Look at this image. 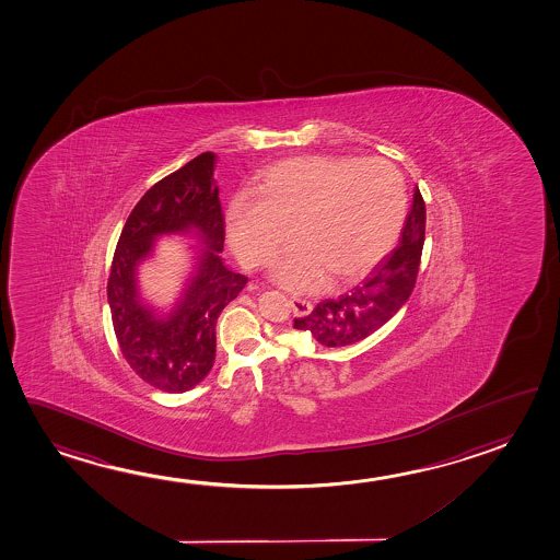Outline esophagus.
<instances>
[{
	"mask_svg": "<svg viewBox=\"0 0 560 560\" xmlns=\"http://www.w3.org/2000/svg\"><path fill=\"white\" fill-rule=\"evenodd\" d=\"M291 308L296 316H308L312 312V304L303 299H291Z\"/></svg>",
	"mask_w": 560,
	"mask_h": 560,
	"instance_id": "esophagus-1",
	"label": "esophagus"
}]
</instances>
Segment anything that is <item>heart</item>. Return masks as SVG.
Segmentation results:
<instances>
[{
	"mask_svg": "<svg viewBox=\"0 0 560 560\" xmlns=\"http://www.w3.org/2000/svg\"><path fill=\"white\" fill-rule=\"evenodd\" d=\"M404 219L406 187L390 162L303 156L273 165L256 197L230 202L226 232L248 267L269 266L294 234L299 244L279 259L273 279L314 293L331 273L338 281L368 276L395 248Z\"/></svg>",
	"mask_w": 560,
	"mask_h": 560,
	"instance_id": "obj_1",
	"label": "heart"
}]
</instances>
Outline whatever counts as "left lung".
<instances>
[{
    "label": "left lung",
    "mask_w": 560,
    "mask_h": 560,
    "mask_svg": "<svg viewBox=\"0 0 560 560\" xmlns=\"http://www.w3.org/2000/svg\"><path fill=\"white\" fill-rule=\"evenodd\" d=\"M400 244L365 277L338 299H328L303 318H294L296 330L308 331L324 348H346L381 330L402 308L412 294L423 238H425V202L413 189L410 212L400 232Z\"/></svg>",
    "instance_id": "obj_1"
}]
</instances>
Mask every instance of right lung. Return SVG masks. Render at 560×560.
Returning a JSON list of instances; mask_svg holds the SVG:
<instances>
[{"label": "right lung", "instance_id": "add662e5", "mask_svg": "<svg viewBox=\"0 0 560 560\" xmlns=\"http://www.w3.org/2000/svg\"><path fill=\"white\" fill-rule=\"evenodd\" d=\"M217 156L202 152L152 185L127 219L115 249L107 283L113 328L132 371L164 393L199 385L214 363L217 320L238 296L248 277L232 271L221 257L224 217L214 182ZM192 235L196 266L170 313L144 304L137 267L153 255L160 235Z\"/></svg>", "mask_w": 560, "mask_h": 560}]
</instances>
